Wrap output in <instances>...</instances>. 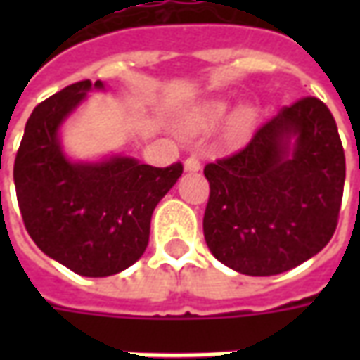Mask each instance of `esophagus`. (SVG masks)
I'll list each match as a JSON object with an SVG mask.
<instances>
[{
  "label": "esophagus",
  "instance_id": "obj_1",
  "mask_svg": "<svg viewBox=\"0 0 360 360\" xmlns=\"http://www.w3.org/2000/svg\"><path fill=\"white\" fill-rule=\"evenodd\" d=\"M185 169H187V172H198V169H200V160L196 156H188L187 160H185Z\"/></svg>",
  "mask_w": 360,
  "mask_h": 360
}]
</instances>
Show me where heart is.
Segmentation results:
<instances>
[{
	"label": "heart",
	"instance_id": "obj_1",
	"mask_svg": "<svg viewBox=\"0 0 360 360\" xmlns=\"http://www.w3.org/2000/svg\"><path fill=\"white\" fill-rule=\"evenodd\" d=\"M227 115V103L226 102H212L206 103L202 110L191 119L188 127L191 129H208L219 123ZM255 123V113L249 108L237 111L231 121H229V139L231 141H243L250 133V127Z\"/></svg>",
	"mask_w": 360,
	"mask_h": 360
}]
</instances>
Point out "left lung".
<instances>
[{
	"mask_svg": "<svg viewBox=\"0 0 360 360\" xmlns=\"http://www.w3.org/2000/svg\"><path fill=\"white\" fill-rule=\"evenodd\" d=\"M204 175V239L235 271L291 270L324 249L338 227L345 154L332 111L314 96L283 108L245 148L206 164Z\"/></svg>",
	"mask_w": 360,
	"mask_h": 360,
	"instance_id": "left-lung-1",
	"label": "left lung"
}]
</instances>
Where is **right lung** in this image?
<instances>
[{"mask_svg": "<svg viewBox=\"0 0 360 360\" xmlns=\"http://www.w3.org/2000/svg\"><path fill=\"white\" fill-rule=\"evenodd\" d=\"M81 81L38 103L25 127L13 177L20 216L44 255L75 274L105 278L146 250L156 204L177 183L183 164L154 167L115 156L75 164L59 146L61 123L90 89Z\"/></svg>", "mask_w": 360, "mask_h": 360, "instance_id": "right-lung-1", "label": "right lung"}]
</instances>
